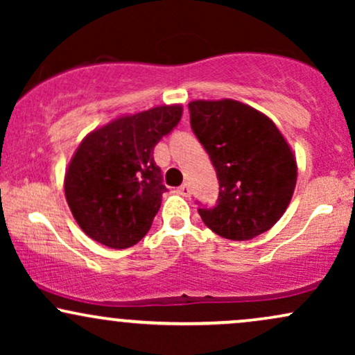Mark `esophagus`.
I'll return each mask as SVG.
<instances>
[{"label": "esophagus", "instance_id": "obj_1", "mask_svg": "<svg viewBox=\"0 0 355 355\" xmlns=\"http://www.w3.org/2000/svg\"><path fill=\"white\" fill-rule=\"evenodd\" d=\"M178 191L183 195V197H190L191 195V189L189 183H183V185H180V189H178Z\"/></svg>", "mask_w": 355, "mask_h": 355}]
</instances>
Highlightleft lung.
Listing matches in <instances>:
<instances>
[{"label": "left lung", "mask_w": 355, "mask_h": 355, "mask_svg": "<svg viewBox=\"0 0 355 355\" xmlns=\"http://www.w3.org/2000/svg\"><path fill=\"white\" fill-rule=\"evenodd\" d=\"M189 112L220 185L214 207L197 202L203 223L230 240L272 229L297 182L295 158L274 121L235 100L191 101Z\"/></svg>", "instance_id": "1"}]
</instances>
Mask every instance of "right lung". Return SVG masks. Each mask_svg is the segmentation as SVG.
Wrapping results in <instances>:
<instances>
[{"mask_svg": "<svg viewBox=\"0 0 355 355\" xmlns=\"http://www.w3.org/2000/svg\"><path fill=\"white\" fill-rule=\"evenodd\" d=\"M180 105L121 116L81 141L64 177V195L81 230L112 248L140 242L166 191L153 148L178 125Z\"/></svg>", "mask_w": 355, "mask_h": 355, "instance_id": "add662e5", "label": "right lung"}]
</instances>
